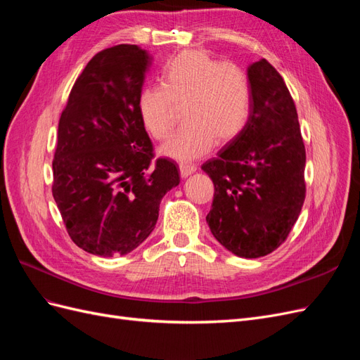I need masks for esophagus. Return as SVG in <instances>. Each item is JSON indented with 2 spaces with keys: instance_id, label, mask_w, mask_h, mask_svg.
Masks as SVG:
<instances>
[{
  "instance_id": "1",
  "label": "esophagus",
  "mask_w": 360,
  "mask_h": 360,
  "mask_svg": "<svg viewBox=\"0 0 360 360\" xmlns=\"http://www.w3.org/2000/svg\"><path fill=\"white\" fill-rule=\"evenodd\" d=\"M197 171V165H193L191 162H181L180 163V174L181 177H188L192 172Z\"/></svg>"
}]
</instances>
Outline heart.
Segmentation results:
<instances>
[{
    "instance_id": "obj_1",
    "label": "heart",
    "mask_w": 360,
    "mask_h": 360,
    "mask_svg": "<svg viewBox=\"0 0 360 360\" xmlns=\"http://www.w3.org/2000/svg\"><path fill=\"white\" fill-rule=\"evenodd\" d=\"M160 84L139 93L138 110L147 132L165 141L183 108L186 124L162 147V155L177 160L200 158L230 143L245 129L252 108V84L248 72L221 61L202 49L183 51L160 72Z\"/></svg>"
}]
</instances>
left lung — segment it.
Listing matches in <instances>:
<instances>
[{
    "instance_id": "1",
    "label": "left lung",
    "mask_w": 360,
    "mask_h": 360,
    "mask_svg": "<svg viewBox=\"0 0 360 360\" xmlns=\"http://www.w3.org/2000/svg\"><path fill=\"white\" fill-rule=\"evenodd\" d=\"M252 108L242 134L201 167L213 180L207 224L233 254L259 258L287 240L307 197L296 105L279 72L263 58L248 69Z\"/></svg>"
}]
</instances>
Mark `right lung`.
<instances>
[{"label":"right lung","instance_id":"right-lung-1","mask_svg":"<svg viewBox=\"0 0 360 360\" xmlns=\"http://www.w3.org/2000/svg\"><path fill=\"white\" fill-rule=\"evenodd\" d=\"M147 66L136 45L97 52L60 117L52 195L73 243L94 255H124L143 243L163 195L180 183L176 162L155 159L141 122Z\"/></svg>","mask_w":360,"mask_h":360}]
</instances>
